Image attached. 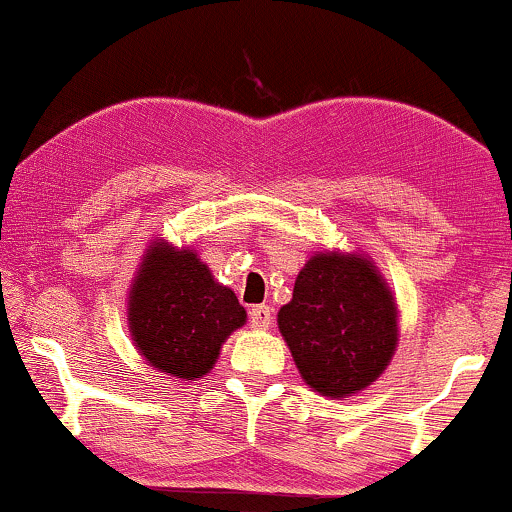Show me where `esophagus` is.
Masks as SVG:
<instances>
[{"label": "esophagus", "mask_w": 512, "mask_h": 512, "mask_svg": "<svg viewBox=\"0 0 512 512\" xmlns=\"http://www.w3.org/2000/svg\"><path fill=\"white\" fill-rule=\"evenodd\" d=\"M250 325L255 327V330H267V327L272 325V310H269L267 305H255V308L250 310Z\"/></svg>", "instance_id": "esophagus-1"}]
</instances>
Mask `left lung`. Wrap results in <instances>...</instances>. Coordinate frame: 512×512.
<instances>
[{
    "label": "left lung",
    "instance_id": "obj_1",
    "mask_svg": "<svg viewBox=\"0 0 512 512\" xmlns=\"http://www.w3.org/2000/svg\"><path fill=\"white\" fill-rule=\"evenodd\" d=\"M301 378L325 397L373 385L397 349V303L366 255L317 252L279 310Z\"/></svg>",
    "mask_w": 512,
    "mask_h": 512
}]
</instances>
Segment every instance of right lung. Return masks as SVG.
<instances>
[{
  "label": "right lung",
  "mask_w": 512,
  "mask_h": 512,
  "mask_svg": "<svg viewBox=\"0 0 512 512\" xmlns=\"http://www.w3.org/2000/svg\"><path fill=\"white\" fill-rule=\"evenodd\" d=\"M243 305L197 252L156 240L129 289L127 320L149 366L182 380L207 375L228 334L245 325Z\"/></svg>",
  "instance_id": "add662e5"
}]
</instances>
